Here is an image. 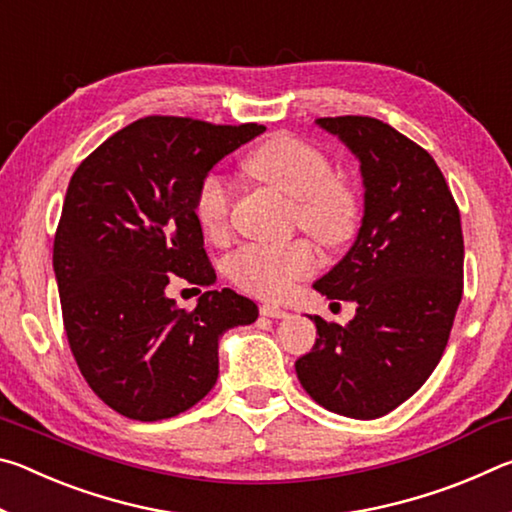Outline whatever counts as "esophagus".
I'll return each instance as SVG.
<instances>
[{"mask_svg":"<svg viewBox=\"0 0 512 512\" xmlns=\"http://www.w3.org/2000/svg\"><path fill=\"white\" fill-rule=\"evenodd\" d=\"M259 311H262V316H266V318H287L289 316V311H284L277 305H262L259 307Z\"/></svg>","mask_w":512,"mask_h":512,"instance_id":"34e87169","label":"esophagus"}]
</instances>
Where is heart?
<instances>
[{
	"label": "heart",
	"instance_id": "b5f03b06",
	"mask_svg": "<svg viewBox=\"0 0 512 512\" xmlns=\"http://www.w3.org/2000/svg\"><path fill=\"white\" fill-rule=\"evenodd\" d=\"M246 171L266 185L293 198V212L300 228L327 246L348 241L359 221V203L352 187L332 176L327 155L298 137L280 135L246 158ZM232 185L221 173H207L194 198L196 219L210 239H223L230 230ZM318 255L307 239L289 244L241 246L228 259V275L239 289L259 298H287L293 287L316 271Z\"/></svg>",
	"mask_w": 512,
	"mask_h": 512
}]
</instances>
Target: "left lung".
I'll list each match as a JSON object with an SVG mask.
<instances>
[{
  "label": "left lung",
  "instance_id": "left-lung-1",
  "mask_svg": "<svg viewBox=\"0 0 512 512\" xmlns=\"http://www.w3.org/2000/svg\"><path fill=\"white\" fill-rule=\"evenodd\" d=\"M359 160L357 239L314 282L327 300L357 302L348 325L316 323L296 361L305 391L327 411L372 420L418 391L443 357L463 296L461 214L431 155L372 117H323Z\"/></svg>",
  "mask_w": 512,
  "mask_h": 512
}]
</instances>
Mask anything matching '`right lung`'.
Masks as SVG:
<instances>
[{"label": "right lung", "mask_w": 512, "mask_h": 512, "mask_svg": "<svg viewBox=\"0 0 512 512\" xmlns=\"http://www.w3.org/2000/svg\"><path fill=\"white\" fill-rule=\"evenodd\" d=\"M266 131L144 117L108 137L69 180L54 273L69 348L110 409L155 422L192 409L219 377L223 332L255 323L253 300L205 291L194 311L167 296L173 275L212 287L198 185Z\"/></svg>", "instance_id": "1"}]
</instances>
